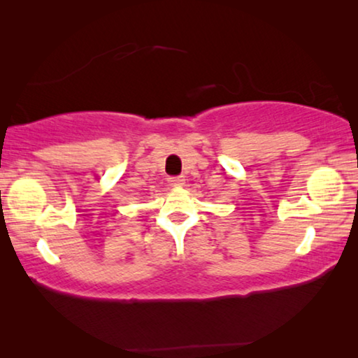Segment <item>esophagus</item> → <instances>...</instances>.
Wrapping results in <instances>:
<instances>
[{
  "instance_id": "1",
  "label": "esophagus",
  "mask_w": 358,
  "mask_h": 358,
  "mask_svg": "<svg viewBox=\"0 0 358 358\" xmlns=\"http://www.w3.org/2000/svg\"><path fill=\"white\" fill-rule=\"evenodd\" d=\"M169 185H173V187H179V185L184 184V179L180 178V176H173V178L168 179Z\"/></svg>"
}]
</instances>
